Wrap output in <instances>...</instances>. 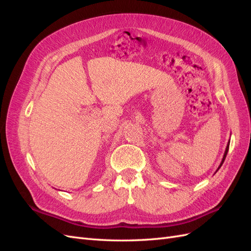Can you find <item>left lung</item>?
Here are the masks:
<instances>
[{"label":"left lung","instance_id":"left-lung-1","mask_svg":"<svg viewBox=\"0 0 251 251\" xmlns=\"http://www.w3.org/2000/svg\"><path fill=\"white\" fill-rule=\"evenodd\" d=\"M228 149H229V142H228V144H227V147H226V150H225V153H224V156H223V159H222V162H221V164H220V166H219V169L221 168L222 166V164H223V162H224V160H225V158H226V155H227V151H228ZM218 169V170H219ZM217 170V171H218Z\"/></svg>","mask_w":251,"mask_h":251}]
</instances>
